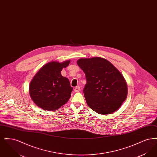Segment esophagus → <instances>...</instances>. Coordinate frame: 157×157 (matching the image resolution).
Returning a JSON list of instances; mask_svg holds the SVG:
<instances>
[{
  "mask_svg": "<svg viewBox=\"0 0 157 157\" xmlns=\"http://www.w3.org/2000/svg\"><path fill=\"white\" fill-rule=\"evenodd\" d=\"M80 90H81V88H80V86H76L75 88H74V90H75V92H79V91H80Z\"/></svg>",
  "mask_w": 157,
  "mask_h": 157,
  "instance_id": "1",
  "label": "esophagus"
}]
</instances>
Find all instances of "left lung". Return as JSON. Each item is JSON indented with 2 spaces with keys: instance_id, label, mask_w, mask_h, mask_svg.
I'll list each match as a JSON object with an SVG mask.
<instances>
[{
  "instance_id": "1",
  "label": "left lung",
  "mask_w": 157,
  "mask_h": 157,
  "mask_svg": "<svg viewBox=\"0 0 157 157\" xmlns=\"http://www.w3.org/2000/svg\"><path fill=\"white\" fill-rule=\"evenodd\" d=\"M77 64L85 74L83 92L87 104L98 113L116 111L127 98V85L120 71L105 59L82 58Z\"/></svg>"
}]
</instances>
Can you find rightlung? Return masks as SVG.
Masks as SVG:
<instances>
[{"mask_svg": "<svg viewBox=\"0 0 157 157\" xmlns=\"http://www.w3.org/2000/svg\"><path fill=\"white\" fill-rule=\"evenodd\" d=\"M69 63V60L63 63L49 62L32 79L29 85L30 97L40 108L55 111L65 104L71 97L73 88L67 78L60 74Z\"/></svg>", "mask_w": 157, "mask_h": 157, "instance_id": "right-lung-1", "label": "right lung"}]
</instances>
